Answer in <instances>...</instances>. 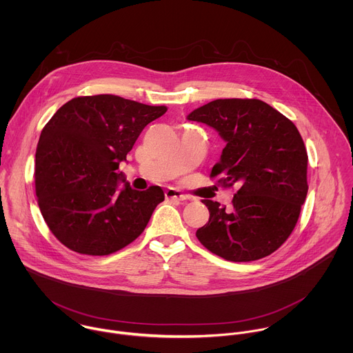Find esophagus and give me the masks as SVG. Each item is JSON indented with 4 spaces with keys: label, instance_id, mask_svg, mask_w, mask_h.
Masks as SVG:
<instances>
[{
    "label": "esophagus",
    "instance_id": "esophagus-1",
    "mask_svg": "<svg viewBox=\"0 0 353 353\" xmlns=\"http://www.w3.org/2000/svg\"><path fill=\"white\" fill-rule=\"evenodd\" d=\"M164 196H165L167 200H175V201H185V200H188V197L183 193H181L179 190H176V189H167Z\"/></svg>",
    "mask_w": 353,
    "mask_h": 353
}]
</instances>
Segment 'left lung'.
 Here are the masks:
<instances>
[{
  "label": "left lung",
  "mask_w": 353,
  "mask_h": 353,
  "mask_svg": "<svg viewBox=\"0 0 353 353\" xmlns=\"http://www.w3.org/2000/svg\"><path fill=\"white\" fill-rule=\"evenodd\" d=\"M188 119L212 126L227 143L210 178L239 186L227 209L202 201L210 214L196 234L202 246L232 262L276 252L294 231L308 190V156L296 126L259 99L209 101Z\"/></svg>",
  "instance_id": "1"
}]
</instances>
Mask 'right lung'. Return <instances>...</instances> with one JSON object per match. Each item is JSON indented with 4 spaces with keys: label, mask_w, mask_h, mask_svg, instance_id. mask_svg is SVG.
Masks as SVG:
<instances>
[{
    "label": "right lung",
    "mask_w": 353,
    "mask_h": 353,
    "mask_svg": "<svg viewBox=\"0 0 353 353\" xmlns=\"http://www.w3.org/2000/svg\"><path fill=\"white\" fill-rule=\"evenodd\" d=\"M167 111L115 95L79 97L57 110L35 154V192L52 235L72 252L108 255L136 241L154 208L160 186L117 189L143 129Z\"/></svg>",
    "instance_id": "1"
}]
</instances>
